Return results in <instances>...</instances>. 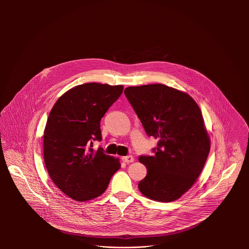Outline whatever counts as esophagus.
<instances>
[{
	"label": "esophagus",
	"instance_id": "34e87169",
	"mask_svg": "<svg viewBox=\"0 0 249 249\" xmlns=\"http://www.w3.org/2000/svg\"><path fill=\"white\" fill-rule=\"evenodd\" d=\"M122 159H123V161H124V163H132V162H134V158H133V156H131V155L124 156Z\"/></svg>",
	"mask_w": 249,
	"mask_h": 249
}]
</instances>
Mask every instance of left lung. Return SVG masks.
I'll use <instances>...</instances> for the list:
<instances>
[{"mask_svg": "<svg viewBox=\"0 0 249 249\" xmlns=\"http://www.w3.org/2000/svg\"><path fill=\"white\" fill-rule=\"evenodd\" d=\"M124 95L146 134L158 139L154 155L139 157L147 174L138 188L151 200L175 201L195 184L210 151L201 110L187 93L160 83L130 86Z\"/></svg>", "mask_w": 249, "mask_h": 249, "instance_id": "8db88e82", "label": "left lung"}]
</instances>
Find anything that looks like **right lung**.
Returning a JSON list of instances; mask_svg holds the SVG:
<instances>
[{"instance_id":"add662e5","label":"right lung","mask_w":249,"mask_h":249,"mask_svg":"<svg viewBox=\"0 0 249 249\" xmlns=\"http://www.w3.org/2000/svg\"><path fill=\"white\" fill-rule=\"evenodd\" d=\"M123 85L89 82L65 92L52 108L44 130L45 166L53 182L73 200L103 195L120 159L91 148L102 140L101 120L122 95Z\"/></svg>"}]
</instances>
